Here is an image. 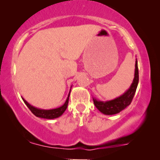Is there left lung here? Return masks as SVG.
<instances>
[{
    "instance_id": "obj_1",
    "label": "left lung",
    "mask_w": 160,
    "mask_h": 160,
    "mask_svg": "<svg viewBox=\"0 0 160 160\" xmlns=\"http://www.w3.org/2000/svg\"><path fill=\"white\" fill-rule=\"evenodd\" d=\"M138 61L136 59V61H135V77L130 88L122 95L112 100H109V101H100V100H97L95 98H93V102L95 107L100 112L106 115H113L119 113L120 111L127 108L132 102L135 91H136L138 84Z\"/></svg>"
}]
</instances>
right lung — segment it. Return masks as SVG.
<instances>
[{
  "mask_svg": "<svg viewBox=\"0 0 160 160\" xmlns=\"http://www.w3.org/2000/svg\"><path fill=\"white\" fill-rule=\"evenodd\" d=\"M70 92H71V91H70ZM70 92L68 94V96L67 98L66 101H65V103L63 104L62 106L54 109H49V110H44V109L36 108V107L32 106L30 103H28V102L26 101L23 98H22V100L26 106L28 107V108H29L30 110L31 111V112L33 113L35 116H36L37 117L43 118V119H55V118H58L59 117H60V116L65 112V111L66 110L68 104Z\"/></svg>",
  "mask_w": 160,
  "mask_h": 160,
  "instance_id": "add662e5",
  "label": "right lung"
}]
</instances>
